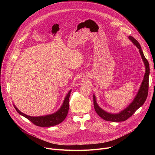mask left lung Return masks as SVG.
Here are the masks:
<instances>
[{
  "instance_id": "1",
  "label": "left lung",
  "mask_w": 155,
  "mask_h": 155,
  "mask_svg": "<svg viewBox=\"0 0 155 155\" xmlns=\"http://www.w3.org/2000/svg\"><path fill=\"white\" fill-rule=\"evenodd\" d=\"M128 38L137 47V48L139 50L140 54L141 55V57L142 58V60L143 61L145 67V75L143 77V80L142 82V84L140 85V89L137 95L136 96L135 98L134 99L133 101L129 105V106L127 108L122 110V111H121L118 114H110L105 112V110L102 109L98 105L96 101V96L94 94L93 95L94 107L96 112L99 115V117H101L102 119L106 121H113V122H120V121H124L126 120L127 119H128L129 117H130L132 115H133L136 110L144 104L148 96V81H149V75H150L149 63L147 59L145 58L143 54V53L142 50L140 45L137 41V40L130 35L129 36Z\"/></svg>"
}]
</instances>
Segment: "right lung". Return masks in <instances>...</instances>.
Here are the masks:
<instances>
[{
  "instance_id": "1",
  "label": "right lung",
  "mask_w": 155,
  "mask_h": 155,
  "mask_svg": "<svg viewBox=\"0 0 155 155\" xmlns=\"http://www.w3.org/2000/svg\"><path fill=\"white\" fill-rule=\"evenodd\" d=\"M71 93V90H70L69 92L68 93V94L66 95L61 107L58 110V111L53 114H50L48 115L41 116V117L29 116L20 112L14 104L13 105L16 111L19 113V114L23 115V117L28 119L35 125L40 126V127L53 126L62 122L65 118V117H67V115L69 112V100Z\"/></svg>"
}]
</instances>
